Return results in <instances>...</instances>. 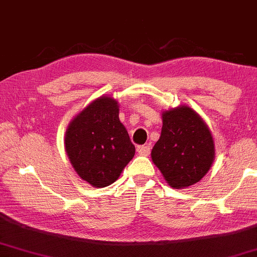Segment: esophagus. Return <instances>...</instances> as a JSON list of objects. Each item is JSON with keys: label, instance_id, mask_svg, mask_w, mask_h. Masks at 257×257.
<instances>
[{"label": "esophagus", "instance_id": "34e87169", "mask_svg": "<svg viewBox=\"0 0 257 257\" xmlns=\"http://www.w3.org/2000/svg\"><path fill=\"white\" fill-rule=\"evenodd\" d=\"M138 152H139V154H140V156H145V157L150 156L151 146H150V145H144V146H139L138 147Z\"/></svg>", "mask_w": 257, "mask_h": 257}]
</instances>
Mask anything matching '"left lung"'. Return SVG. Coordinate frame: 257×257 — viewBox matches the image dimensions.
Wrapping results in <instances>:
<instances>
[{"label":"left lung","mask_w":257,"mask_h":257,"mask_svg":"<svg viewBox=\"0 0 257 257\" xmlns=\"http://www.w3.org/2000/svg\"><path fill=\"white\" fill-rule=\"evenodd\" d=\"M162 117V134L151 153L153 163L175 189L197 183L214 160L211 131L195 111L185 105L164 111Z\"/></svg>","instance_id":"obj_1"}]
</instances>
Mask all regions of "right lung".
Instances as JSON below:
<instances>
[{
  "label": "right lung",
  "mask_w": 257,
  "mask_h": 257,
  "mask_svg": "<svg viewBox=\"0 0 257 257\" xmlns=\"http://www.w3.org/2000/svg\"><path fill=\"white\" fill-rule=\"evenodd\" d=\"M118 103L103 95L68 125L66 152L80 178L95 188L112 184L133 159L135 146L120 123Z\"/></svg>",
  "instance_id": "1"
}]
</instances>
